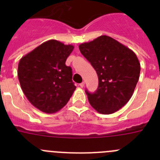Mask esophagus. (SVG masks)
I'll list each match as a JSON object with an SVG mask.
<instances>
[{
	"label": "esophagus",
	"mask_w": 160,
	"mask_h": 160,
	"mask_svg": "<svg viewBox=\"0 0 160 160\" xmlns=\"http://www.w3.org/2000/svg\"><path fill=\"white\" fill-rule=\"evenodd\" d=\"M79 86H80V87H81L82 88V87H84V86H85V82H82V83H80V84H79Z\"/></svg>",
	"instance_id": "1"
}]
</instances>
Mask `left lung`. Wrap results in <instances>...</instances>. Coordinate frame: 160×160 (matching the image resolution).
I'll list each match as a JSON object with an SVG mask.
<instances>
[{
    "label": "left lung",
    "instance_id": "left-lung-1",
    "mask_svg": "<svg viewBox=\"0 0 160 160\" xmlns=\"http://www.w3.org/2000/svg\"><path fill=\"white\" fill-rule=\"evenodd\" d=\"M79 49L98 77L95 92L86 90L91 107L103 114L118 111L130 100L139 78L140 63L136 54L106 35L79 45Z\"/></svg>",
    "mask_w": 160,
    "mask_h": 160
}]
</instances>
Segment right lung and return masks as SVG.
Instances as JSON below:
<instances>
[{"label":"right lung","instance_id":"obj_1","mask_svg":"<svg viewBox=\"0 0 160 160\" xmlns=\"http://www.w3.org/2000/svg\"><path fill=\"white\" fill-rule=\"evenodd\" d=\"M73 46L49 40L35 48L18 63L20 85L32 105L47 114L66 105L75 90L72 69L66 61Z\"/></svg>","mask_w":160,"mask_h":160}]
</instances>
